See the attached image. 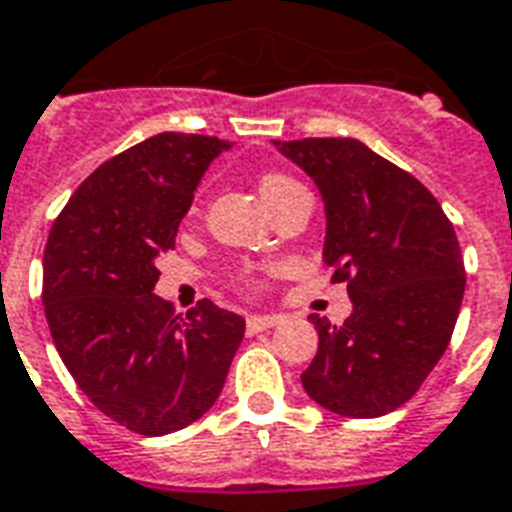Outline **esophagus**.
Segmentation results:
<instances>
[{
  "label": "esophagus",
  "instance_id": "34e87169",
  "mask_svg": "<svg viewBox=\"0 0 512 512\" xmlns=\"http://www.w3.org/2000/svg\"><path fill=\"white\" fill-rule=\"evenodd\" d=\"M279 322H282V317H276V314H257V317L247 319V330L249 333H263V330H271Z\"/></svg>",
  "mask_w": 512,
  "mask_h": 512
}]
</instances>
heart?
I'll use <instances>...</instances> for the list:
<instances>
[{"instance_id": "heart-1", "label": "heart", "mask_w": 512, "mask_h": 512, "mask_svg": "<svg viewBox=\"0 0 512 512\" xmlns=\"http://www.w3.org/2000/svg\"><path fill=\"white\" fill-rule=\"evenodd\" d=\"M292 187H298V182L292 177H287V174H276V171H271V174H263V177H260V195H263V201L268 206L276 204L284 193H290Z\"/></svg>"}]
</instances>
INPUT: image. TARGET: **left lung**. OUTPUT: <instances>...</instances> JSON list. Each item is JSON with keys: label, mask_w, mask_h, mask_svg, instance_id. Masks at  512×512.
Here are the masks:
<instances>
[{"label": "left lung", "mask_w": 512, "mask_h": 512, "mask_svg": "<svg viewBox=\"0 0 512 512\" xmlns=\"http://www.w3.org/2000/svg\"><path fill=\"white\" fill-rule=\"evenodd\" d=\"M325 201V263L351 317L311 314L317 357L303 389L327 411L376 419L408 403L443 357L464 295L462 249L438 198L357 139L273 142Z\"/></svg>", "instance_id": "8db88e82"}]
</instances>
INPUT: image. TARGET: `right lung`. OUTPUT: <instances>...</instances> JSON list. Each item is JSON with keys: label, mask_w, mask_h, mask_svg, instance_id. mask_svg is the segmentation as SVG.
<instances>
[{"label": "right lung", "mask_w": 512, "mask_h": 512, "mask_svg": "<svg viewBox=\"0 0 512 512\" xmlns=\"http://www.w3.org/2000/svg\"><path fill=\"white\" fill-rule=\"evenodd\" d=\"M217 136H150L101 163L50 228L42 303L66 370L120 427L158 438L220 397L244 319L198 300L182 319L155 295V260L174 249Z\"/></svg>", "instance_id": "right-lung-1"}]
</instances>
